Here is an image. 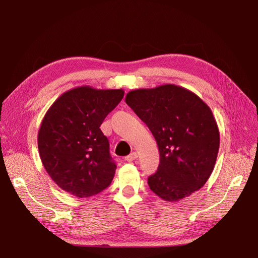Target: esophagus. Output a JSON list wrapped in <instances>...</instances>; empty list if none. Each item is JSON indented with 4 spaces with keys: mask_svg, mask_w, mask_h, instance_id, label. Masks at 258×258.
I'll list each match as a JSON object with an SVG mask.
<instances>
[{
    "mask_svg": "<svg viewBox=\"0 0 258 258\" xmlns=\"http://www.w3.org/2000/svg\"><path fill=\"white\" fill-rule=\"evenodd\" d=\"M138 158V154L136 153V152H134V153H131L130 155H128V156H126V157H124V160L126 161H134L135 159H137Z\"/></svg>",
    "mask_w": 258,
    "mask_h": 258,
    "instance_id": "esophagus-1",
    "label": "esophagus"
}]
</instances>
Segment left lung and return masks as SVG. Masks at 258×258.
I'll return each mask as SVG.
<instances>
[{
	"mask_svg": "<svg viewBox=\"0 0 258 258\" xmlns=\"http://www.w3.org/2000/svg\"><path fill=\"white\" fill-rule=\"evenodd\" d=\"M126 103L158 145L159 167L147 179L151 190L173 202L200 189L212 173L220 148V131L207 103L173 84L131 90Z\"/></svg>",
	"mask_w": 258,
	"mask_h": 258,
	"instance_id": "1",
	"label": "left lung"
}]
</instances>
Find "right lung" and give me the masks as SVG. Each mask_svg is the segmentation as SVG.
Returning a JSON list of instances; mask_svg holds the SVG:
<instances>
[{
	"instance_id": "add662e5",
	"label": "right lung",
	"mask_w": 258,
	"mask_h": 258,
	"mask_svg": "<svg viewBox=\"0 0 258 258\" xmlns=\"http://www.w3.org/2000/svg\"><path fill=\"white\" fill-rule=\"evenodd\" d=\"M123 93L122 89L81 86L62 93L48 108L38 130V152L61 189L86 198L111 184L116 165L100 126Z\"/></svg>"
}]
</instances>
